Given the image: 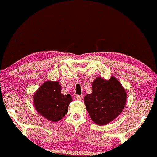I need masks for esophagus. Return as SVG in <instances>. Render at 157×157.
I'll return each instance as SVG.
<instances>
[{
  "instance_id": "obj_1",
  "label": "esophagus",
  "mask_w": 157,
  "mask_h": 157,
  "mask_svg": "<svg viewBox=\"0 0 157 157\" xmlns=\"http://www.w3.org/2000/svg\"><path fill=\"white\" fill-rule=\"evenodd\" d=\"M75 98H76V100H82V98H83V96H82V95H77L76 97H75Z\"/></svg>"
}]
</instances>
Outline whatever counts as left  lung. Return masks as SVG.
<instances>
[{"label":"left lung","instance_id":"1","mask_svg":"<svg viewBox=\"0 0 157 157\" xmlns=\"http://www.w3.org/2000/svg\"><path fill=\"white\" fill-rule=\"evenodd\" d=\"M126 97L125 90L114 77L109 80L97 77L92 82V93L85 96L84 102L91 120L104 125L120 114Z\"/></svg>","mask_w":157,"mask_h":157}]
</instances>
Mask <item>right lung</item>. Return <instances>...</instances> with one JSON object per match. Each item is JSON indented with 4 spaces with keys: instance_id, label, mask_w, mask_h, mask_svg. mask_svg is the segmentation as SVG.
<instances>
[{
    "instance_id": "obj_1",
    "label": "right lung",
    "mask_w": 157,
    "mask_h": 157,
    "mask_svg": "<svg viewBox=\"0 0 157 157\" xmlns=\"http://www.w3.org/2000/svg\"><path fill=\"white\" fill-rule=\"evenodd\" d=\"M71 101V95L61 94V86L58 81H46L34 95L35 109L52 122H57L63 117Z\"/></svg>"
}]
</instances>
